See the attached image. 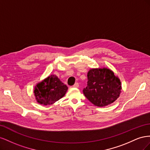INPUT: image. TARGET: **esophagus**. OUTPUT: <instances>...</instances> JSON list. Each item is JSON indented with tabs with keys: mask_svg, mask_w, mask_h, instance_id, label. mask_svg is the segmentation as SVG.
<instances>
[{
	"mask_svg": "<svg viewBox=\"0 0 150 150\" xmlns=\"http://www.w3.org/2000/svg\"><path fill=\"white\" fill-rule=\"evenodd\" d=\"M74 88H78L79 87V84L78 83H76L74 85H73Z\"/></svg>",
	"mask_w": 150,
	"mask_h": 150,
	"instance_id": "1",
	"label": "esophagus"
}]
</instances>
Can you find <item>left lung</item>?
<instances>
[{
  "mask_svg": "<svg viewBox=\"0 0 150 150\" xmlns=\"http://www.w3.org/2000/svg\"><path fill=\"white\" fill-rule=\"evenodd\" d=\"M121 81L111 70L107 68L91 69L88 72V84L83 93L94 105L104 107L119 98Z\"/></svg>",
  "mask_w": 150,
  "mask_h": 150,
  "instance_id": "8db88e82",
  "label": "left lung"
}]
</instances>
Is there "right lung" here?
<instances>
[{
  "mask_svg": "<svg viewBox=\"0 0 150 150\" xmlns=\"http://www.w3.org/2000/svg\"><path fill=\"white\" fill-rule=\"evenodd\" d=\"M67 89L56 75H51L35 86L34 93L37 102L46 106L59 100Z\"/></svg>",
  "mask_w": 150,
  "mask_h": 150,
  "instance_id": "obj_1",
  "label": "right lung"
}]
</instances>
